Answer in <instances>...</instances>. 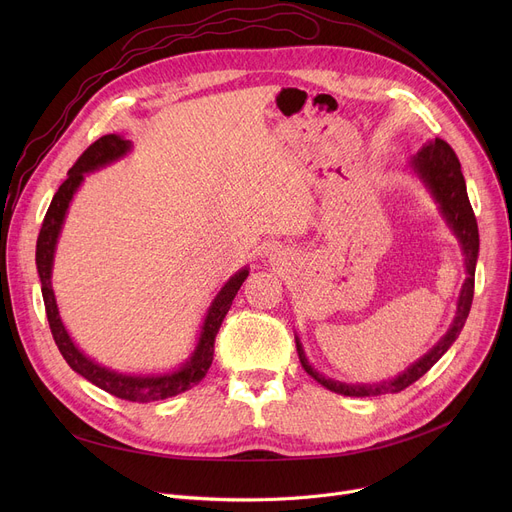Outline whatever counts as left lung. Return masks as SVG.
<instances>
[{"instance_id": "8db88e82", "label": "left lung", "mask_w": 512, "mask_h": 512, "mask_svg": "<svg viewBox=\"0 0 512 512\" xmlns=\"http://www.w3.org/2000/svg\"><path fill=\"white\" fill-rule=\"evenodd\" d=\"M411 168L423 180V184L429 188V193H432V197L440 205L444 220H446L448 228L452 230V234L459 238L461 251L465 255L467 280L461 288L459 301H456L454 321L448 328V332L442 336V340L432 348V351L423 355L419 361H415L409 369L396 375V378H392L388 382H380V384H344V382L326 378V375H321L317 369L311 367V363L305 357L301 338L294 336V340H297V353H299L303 369L311 375L315 382H319L321 386L336 392V394L382 396V394L400 392V390L409 388L413 382H417L421 378L423 373L432 369L434 363H438V359L452 346V342L459 338L465 321L469 317V311H471L473 288H475V263H477V253H479V232H477V220H475L473 207L467 197V184H465V178L461 172V161L446 141L436 139V141L425 143L411 157Z\"/></svg>"}]
</instances>
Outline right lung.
<instances>
[{"label":"right lung","instance_id":"add662e5","mask_svg":"<svg viewBox=\"0 0 512 512\" xmlns=\"http://www.w3.org/2000/svg\"><path fill=\"white\" fill-rule=\"evenodd\" d=\"M128 151H130V141H124L122 137H118V134H105V137L95 141L83 155L78 157V161L68 172V178L62 182L58 193L51 199V205L45 213V220H43V226H41V232L37 238V255L35 257H37V272L41 278V292H43L49 330L53 334V340H56V344L60 348L62 357L66 359V363L76 373L83 375L85 380L95 384L97 388L110 392L122 400L151 402V400H164V398L176 396L180 392L191 390L205 378V373L213 361L215 336H218V332H220V326H222V321L236 297V292L240 290L242 282L247 280L249 270L247 267H242V270L236 272L222 286V290L215 294L211 307L207 309L201 336H199V342L195 346L193 355L188 357V361L180 369H176L172 373H159V375L118 373V371H112V369L95 363L93 359L80 353L78 346L72 342L70 334L66 332L64 324H62L58 303H56V294H53V288H51L53 253H56L58 236H60V230H62V224L66 218L68 205H70L74 193L78 191V186L83 184L85 174L112 164V161L124 157Z\"/></svg>","mask_w":512,"mask_h":512}]
</instances>
